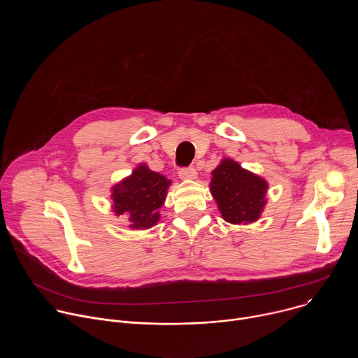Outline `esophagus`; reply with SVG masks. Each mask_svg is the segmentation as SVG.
Segmentation results:
<instances>
[{
  "instance_id": "obj_1",
  "label": "esophagus",
  "mask_w": 358,
  "mask_h": 358,
  "mask_svg": "<svg viewBox=\"0 0 358 358\" xmlns=\"http://www.w3.org/2000/svg\"><path fill=\"white\" fill-rule=\"evenodd\" d=\"M180 178L184 181H191L196 178V170L194 167H187V169H181L180 170Z\"/></svg>"
}]
</instances>
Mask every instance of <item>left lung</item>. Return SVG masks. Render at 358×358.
Segmentation results:
<instances>
[{"mask_svg": "<svg viewBox=\"0 0 358 358\" xmlns=\"http://www.w3.org/2000/svg\"><path fill=\"white\" fill-rule=\"evenodd\" d=\"M210 191L221 217L234 225L257 222L266 206L268 181L232 159H222L211 173Z\"/></svg>", "mask_w": 358, "mask_h": 358, "instance_id": "1", "label": "left lung"}]
</instances>
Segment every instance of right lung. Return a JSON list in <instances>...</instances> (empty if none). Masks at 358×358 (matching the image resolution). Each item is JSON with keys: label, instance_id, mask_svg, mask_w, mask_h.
<instances>
[{"label": "right lung", "instance_id": "add662e5", "mask_svg": "<svg viewBox=\"0 0 358 358\" xmlns=\"http://www.w3.org/2000/svg\"><path fill=\"white\" fill-rule=\"evenodd\" d=\"M171 180L140 163L130 176L110 188L112 211L116 217L126 215L130 229H148L160 221Z\"/></svg>", "mask_w": 358, "mask_h": 358}]
</instances>
